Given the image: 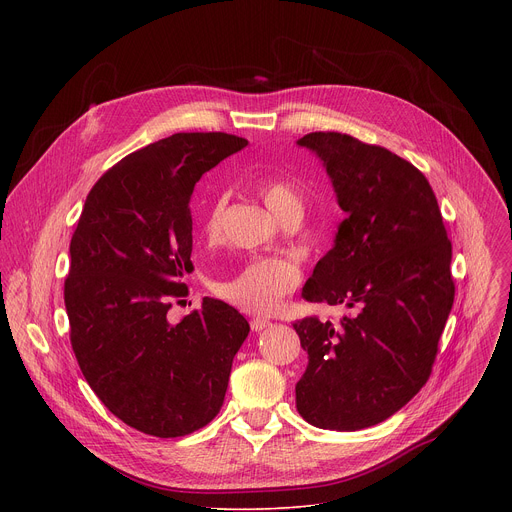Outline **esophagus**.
<instances>
[{
	"label": "esophagus",
	"mask_w": 512,
	"mask_h": 512,
	"mask_svg": "<svg viewBox=\"0 0 512 512\" xmlns=\"http://www.w3.org/2000/svg\"><path fill=\"white\" fill-rule=\"evenodd\" d=\"M269 320H265V318H253L251 320V330L253 332H261V330H265V328H269Z\"/></svg>",
	"instance_id": "34e87169"
}]
</instances>
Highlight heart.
Wrapping results in <instances>:
<instances>
[{
    "label": "heart",
    "mask_w": 512,
    "mask_h": 512,
    "mask_svg": "<svg viewBox=\"0 0 512 512\" xmlns=\"http://www.w3.org/2000/svg\"><path fill=\"white\" fill-rule=\"evenodd\" d=\"M257 190L279 221H285L291 212L304 208L300 190L281 176L259 178ZM225 206L227 196L218 194L204 210L202 233L208 241H216L221 237ZM298 283L300 269L294 261L283 257H265L249 261L227 279H212L210 287L214 289L216 296H221L239 310L247 314L267 316L281 306L283 298L291 294L298 287Z\"/></svg>",
    "instance_id": "obj_1"
}]
</instances>
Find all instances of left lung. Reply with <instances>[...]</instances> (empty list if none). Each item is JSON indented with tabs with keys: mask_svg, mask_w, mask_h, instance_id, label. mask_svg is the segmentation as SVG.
<instances>
[{
	"mask_svg": "<svg viewBox=\"0 0 512 512\" xmlns=\"http://www.w3.org/2000/svg\"><path fill=\"white\" fill-rule=\"evenodd\" d=\"M296 143L322 162L346 212L302 296L352 310L338 324H294L308 352L296 407L314 427L356 431L427 383L454 304L452 243L429 182L407 160L336 131Z\"/></svg>",
	"mask_w": 512,
	"mask_h": 512,
	"instance_id": "obj_1",
	"label": "left lung"
}]
</instances>
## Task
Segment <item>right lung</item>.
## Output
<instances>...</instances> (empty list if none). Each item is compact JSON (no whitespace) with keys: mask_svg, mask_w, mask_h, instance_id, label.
Wrapping results in <instances>:
<instances>
[{"mask_svg":"<svg viewBox=\"0 0 512 512\" xmlns=\"http://www.w3.org/2000/svg\"><path fill=\"white\" fill-rule=\"evenodd\" d=\"M245 145L216 131L145 145L99 178L72 235L70 344L95 395L137 431L188 435L223 407L249 322L212 298L178 324L168 310L188 294L194 186Z\"/></svg>","mask_w":512,"mask_h":512,"instance_id":"obj_1","label":"right lung"}]
</instances>
